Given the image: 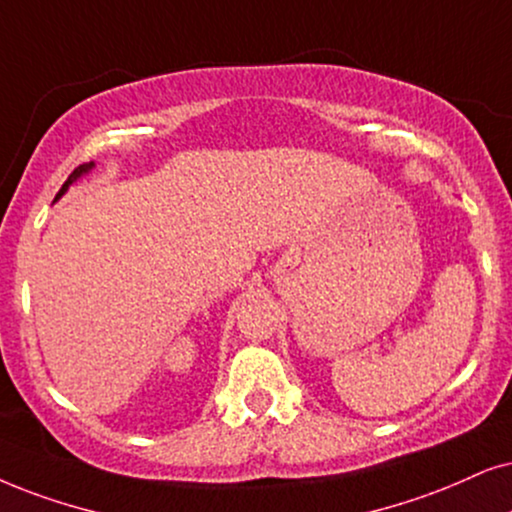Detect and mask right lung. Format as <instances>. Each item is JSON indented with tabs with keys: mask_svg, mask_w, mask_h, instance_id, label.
<instances>
[{
	"mask_svg": "<svg viewBox=\"0 0 512 512\" xmlns=\"http://www.w3.org/2000/svg\"><path fill=\"white\" fill-rule=\"evenodd\" d=\"M94 170V163H84V165H80V167H75V170H73V174H70V177H68V181H66V184H63L61 186V191H58L56 193V200L58 198H61L63 196V193H66L68 189H70V184H75V181L77 179H80V177H84V174H89V172H92Z\"/></svg>",
	"mask_w": 512,
	"mask_h": 512,
	"instance_id": "right-lung-1",
	"label": "right lung"
}]
</instances>
